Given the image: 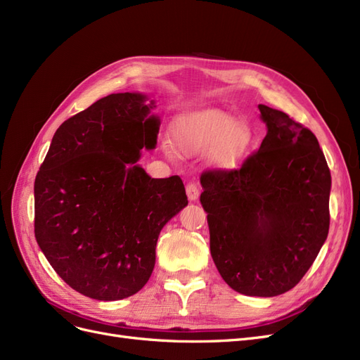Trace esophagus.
<instances>
[{"mask_svg": "<svg viewBox=\"0 0 360 360\" xmlns=\"http://www.w3.org/2000/svg\"><path fill=\"white\" fill-rule=\"evenodd\" d=\"M186 193H188V198L189 201H197L200 197V189L197 186V183H188L186 184Z\"/></svg>", "mask_w": 360, "mask_h": 360, "instance_id": "34e87169", "label": "esophagus"}]
</instances>
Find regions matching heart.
Segmentation results:
<instances>
[{
  "label": "heart",
  "mask_w": 360,
  "mask_h": 360,
  "mask_svg": "<svg viewBox=\"0 0 360 360\" xmlns=\"http://www.w3.org/2000/svg\"><path fill=\"white\" fill-rule=\"evenodd\" d=\"M171 132L172 146L179 153L198 155L212 150L210 162L222 169L240 165L254 144L252 129L217 110L181 115Z\"/></svg>",
  "instance_id": "obj_1"
}]
</instances>
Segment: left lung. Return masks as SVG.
I'll list each match as a JSON object with an SVG mask.
<instances>
[{
  "instance_id": "8db88e82",
  "label": "left lung",
  "mask_w": 360,
  "mask_h": 360,
  "mask_svg": "<svg viewBox=\"0 0 360 360\" xmlns=\"http://www.w3.org/2000/svg\"><path fill=\"white\" fill-rule=\"evenodd\" d=\"M267 126L237 169L201 176L210 252L222 279L246 296L274 297L299 284L328 238L330 171L308 127L258 105Z\"/></svg>"
}]
</instances>
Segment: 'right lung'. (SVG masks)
<instances>
[{
  "label": "right lung",
  "instance_id": "1",
  "mask_svg": "<svg viewBox=\"0 0 360 360\" xmlns=\"http://www.w3.org/2000/svg\"><path fill=\"white\" fill-rule=\"evenodd\" d=\"M117 93L66 120L34 181V234L73 290L120 300L143 288L160 230L188 205L179 176L151 179L139 151L156 147L155 101Z\"/></svg>",
  "mask_w": 360,
  "mask_h": 360
}]
</instances>
